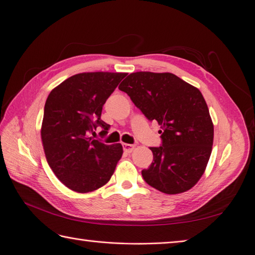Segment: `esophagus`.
I'll return each instance as SVG.
<instances>
[{"instance_id":"34e87169","label":"esophagus","mask_w":255,"mask_h":255,"mask_svg":"<svg viewBox=\"0 0 255 255\" xmlns=\"http://www.w3.org/2000/svg\"><path fill=\"white\" fill-rule=\"evenodd\" d=\"M122 146H123V150H125V152H127V153H132V152L134 151V149H135L136 144L123 143V144H122Z\"/></svg>"}]
</instances>
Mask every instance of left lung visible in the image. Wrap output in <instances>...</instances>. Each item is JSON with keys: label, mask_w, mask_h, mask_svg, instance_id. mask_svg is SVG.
<instances>
[{"label": "left lung", "mask_w": 255, "mask_h": 255, "mask_svg": "<svg viewBox=\"0 0 255 255\" xmlns=\"http://www.w3.org/2000/svg\"><path fill=\"white\" fill-rule=\"evenodd\" d=\"M119 89L163 129L161 145L150 148L153 163L141 171L143 180L168 195L194 187L204 173L214 140V126L200 90L168 72L130 73Z\"/></svg>", "instance_id": "1"}]
</instances>
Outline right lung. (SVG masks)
<instances>
[{"instance_id": "obj_1", "label": "right lung", "mask_w": 255, "mask_h": 255, "mask_svg": "<svg viewBox=\"0 0 255 255\" xmlns=\"http://www.w3.org/2000/svg\"><path fill=\"white\" fill-rule=\"evenodd\" d=\"M127 73L87 72L67 79L45 101L41 139L48 164L58 180L76 192L102 187L122 156L120 143L105 144L90 137L110 125L101 120L103 105Z\"/></svg>"}]
</instances>
